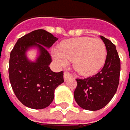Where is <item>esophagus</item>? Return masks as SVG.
<instances>
[{"label":"esophagus","instance_id":"obj_1","mask_svg":"<svg viewBox=\"0 0 130 130\" xmlns=\"http://www.w3.org/2000/svg\"><path fill=\"white\" fill-rule=\"evenodd\" d=\"M70 78H71V75L68 73H64L63 74V79H64V81H67Z\"/></svg>","mask_w":130,"mask_h":130}]
</instances>
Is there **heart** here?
Masks as SVG:
<instances>
[{"mask_svg":"<svg viewBox=\"0 0 130 130\" xmlns=\"http://www.w3.org/2000/svg\"><path fill=\"white\" fill-rule=\"evenodd\" d=\"M54 62L65 67L72 61L74 70L83 76H92L104 66L107 57L106 45L99 38L78 37L60 44L52 51Z\"/></svg>","mask_w":130,"mask_h":130,"instance_id":"1","label":"heart"}]
</instances>
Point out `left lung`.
<instances>
[{
  "instance_id": "obj_1",
  "label": "left lung",
  "mask_w": 130,
  "mask_h": 130,
  "mask_svg": "<svg viewBox=\"0 0 130 130\" xmlns=\"http://www.w3.org/2000/svg\"><path fill=\"white\" fill-rule=\"evenodd\" d=\"M106 45L107 57L102 70L91 77L76 79L74 98L79 107L88 110H98L106 106L115 95L120 79V60L116 46L101 36Z\"/></svg>"
}]
</instances>
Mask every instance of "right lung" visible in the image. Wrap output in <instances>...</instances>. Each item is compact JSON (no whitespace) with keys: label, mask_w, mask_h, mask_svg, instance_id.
I'll return each instance as SVG.
<instances>
[{"label":"right lung","mask_w":130,"mask_h":130,"mask_svg":"<svg viewBox=\"0 0 130 130\" xmlns=\"http://www.w3.org/2000/svg\"><path fill=\"white\" fill-rule=\"evenodd\" d=\"M44 29L32 31L18 39L10 52L9 78L17 98L32 109L48 107L54 100L56 88L63 83V73H54L49 67L51 57L47 51L57 40ZM36 48L39 54L35 61L26 52Z\"/></svg>","instance_id":"add662e5"}]
</instances>
